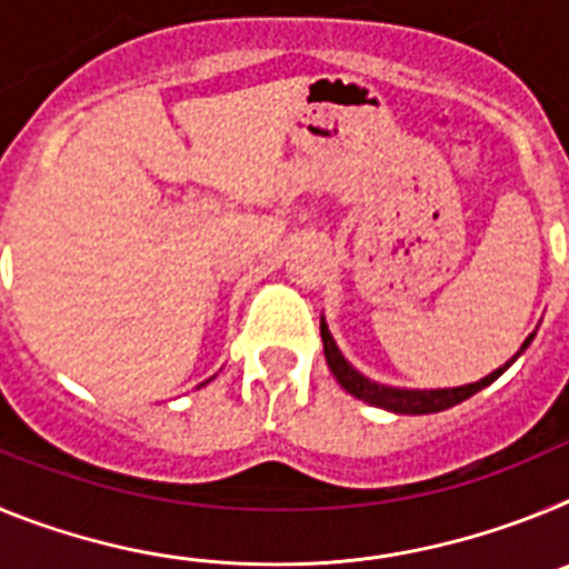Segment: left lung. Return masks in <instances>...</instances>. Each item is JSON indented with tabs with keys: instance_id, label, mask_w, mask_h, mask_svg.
I'll use <instances>...</instances> for the list:
<instances>
[{
	"instance_id": "obj_1",
	"label": "left lung",
	"mask_w": 569,
	"mask_h": 569,
	"mask_svg": "<svg viewBox=\"0 0 569 569\" xmlns=\"http://www.w3.org/2000/svg\"><path fill=\"white\" fill-rule=\"evenodd\" d=\"M532 339H536V333L527 336L519 353L512 356L510 361H505L499 370H492L490 376H485V379L470 381V385H461V387H436V390H416V387L379 385V381L367 379L365 373H359V370H356V367L350 365L345 356H341L339 345H336L333 333H330V328H328V321H325V316H321V341H325V359H328L330 373L336 376V381L345 387L347 393L356 396V399L367 401V405H373V407H381V410H390V413H399V416L441 413V410H447V407L461 405V401L470 399V396H476L479 390H485L487 385H492V381L499 379L507 367H510L512 361L525 353Z\"/></svg>"
}]
</instances>
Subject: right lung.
<instances>
[{
    "label": "right lung",
    "mask_w": 569,
    "mask_h": 569,
    "mask_svg": "<svg viewBox=\"0 0 569 569\" xmlns=\"http://www.w3.org/2000/svg\"><path fill=\"white\" fill-rule=\"evenodd\" d=\"M208 381H210V379H208ZM208 381H202V385H208Z\"/></svg>",
    "instance_id": "add662e5"
}]
</instances>
